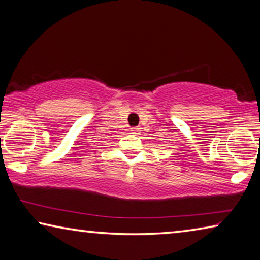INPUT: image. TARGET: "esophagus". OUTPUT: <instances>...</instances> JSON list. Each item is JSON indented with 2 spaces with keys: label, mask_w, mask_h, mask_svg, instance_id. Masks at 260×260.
<instances>
[{
  "label": "esophagus",
  "mask_w": 260,
  "mask_h": 260,
  "mask_svg": "<svg viewBox=\"0 0 260 260\" xmlns=\"http://www.w3.org/2000/svg\"><path fill=\"white\" fill-rule=\"evenodd\" d=\"M130 131H131V133H133V134L137 135V134H139V131H141V129H139L138 126H135V127H133V129H131Z\"/></svg>",
  "instance_id": "esophagus-1"
}]
</instances>
